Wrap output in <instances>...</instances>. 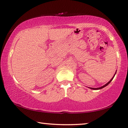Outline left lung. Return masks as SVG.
Masks as SVG:
<instances>
[{
    "mask_svg": "<svg viewBox=\"0 0 128 128\" xmlns=\"http://www.w3.org/2000/svg\"><path fill=\"white\" fill-rule=\"evenodd\" d=\"M116 72H115V74H114V76L111 79V80L109 81L108 82L106 83V84H104V86H102V87H100V88H92V87H88V88H90V89H91V90H100V89H102V88H104V87H105L106 86H108L109 83H110L111 81H112V80H113V78H114V76H115V74H116Z\"/></svg>",
    "mask_w": 128,
    "mask_h": 128,
    "instance_id": "8db88e82",
    "label": "left lung"
}]
</instances>
